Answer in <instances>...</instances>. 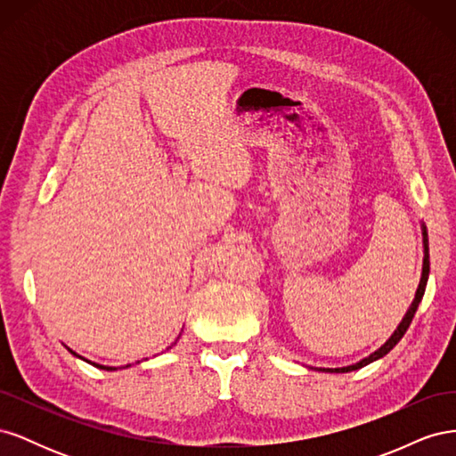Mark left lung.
<instances>
[{"mask_svg":"<svg viewBox=\"0 0 456 456\" xmlns=\"http://www.w3.org/2000/svg\"><path fill=\"white\" fill-rule=\"evenodd\" d=\"M422 243H424V260H422V275H420V283H419V287H417L415 298H412V302H411V306H409L407 314L403 315L402 323H399V325H397V329L394 330V335H392L388 340H386L377 352H372L369 357H365V360H362V362H357V363L348 365V367L320 369V370H325V372H350V370H357V369H362V367H365V365H369V363H372V362L380 360V357H384L386 354H388V352L395 346V344L403 338V335L407 333V329H409V325H411V322H412V317H415V314H417V308H419V305H420V300H422V297H424L426 283H428V273H430V251H428V232H426V226H424V224H422Z\"/></svg>","mask_w":456,"mask_h":456,"instance_id":"1","label":"left lung"}]
</instances>
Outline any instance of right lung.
Instances as JSON below:
<instances>
[{
    "label": "right lung",
    "instance_id": "add662e5",
    "mask_svg": "<svg viewBox=\"0 0 456 456\" xmlns=\"http://www.w3.org/2000/svg\"><path fill=\"white\" fill-rule=\"evenodd\" d=\"M68 350H70V348H68ZM70 354H74L76 357H79V360H86V357H81V355H77V354H76V352H72V350H70ZM86 362H87V360H86ZM87 363H91V362H87ZM91 365H94V367H99V369H104V370H116L114 367H106V365H99V363H91ZM127 367H129V365H127Z\"/></svg>",
    "mask_w": 456,
    "mask_h": 456
}]
</instances>
